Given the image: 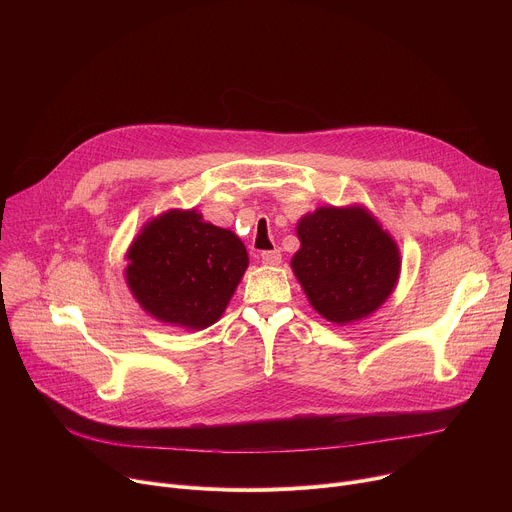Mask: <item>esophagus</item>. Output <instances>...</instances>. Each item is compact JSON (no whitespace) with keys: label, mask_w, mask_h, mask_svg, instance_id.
<instances>
[{"label":"esophagus","mask_w":512,"mask_h":512,"mask_svg":"<svg viewBox=\"0 0 512 512\" xmlns=\"http://www.w3.org/2000/svg\"><path fill=\"white\" fill-rule=\"evenodd\" d=\"M261 263L263 265H269V267H273V265H279L281 263V251H265V253H261Z\"/></svg>","instance_id":"obj_1"}]
</instances>
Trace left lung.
Listing matches in <instances>:
<instances>
[{
  "mask_svg": "<svg viewBox=\"0 0 512 512\" xmlns=\"http://www.w3.org/2000/svg\"><path fill=\"white\" fill-rule=\"evenodd\" d=\"M296 233L300 249L291 257V269L322 318L346 326L389 300L399 281L401 253L367 206H320L300 218Z\"/></svg>",
  "mask_w": 512,
  "mask_h": 512,
  "instance_id": "left-lung-1",
  "label": "left lung"
}]
</instances>
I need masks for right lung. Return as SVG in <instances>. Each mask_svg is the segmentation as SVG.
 <instances>
[{"label":"right lung","instance_id":"add662e5","mask_svg":"<svg viewBox=\"0 0 512 512\" xmlns=\"http://www.w3.org/2000/svg\"><path fill=\"white\" fill-rule=\"evenodd\" d=\"M125 259L127 287L143 312L184 330L221 318L249 265L243 241L196 208H170L145 223Z\"/></svg>","mask_w":512,"mask_h":512}]
</instances>
